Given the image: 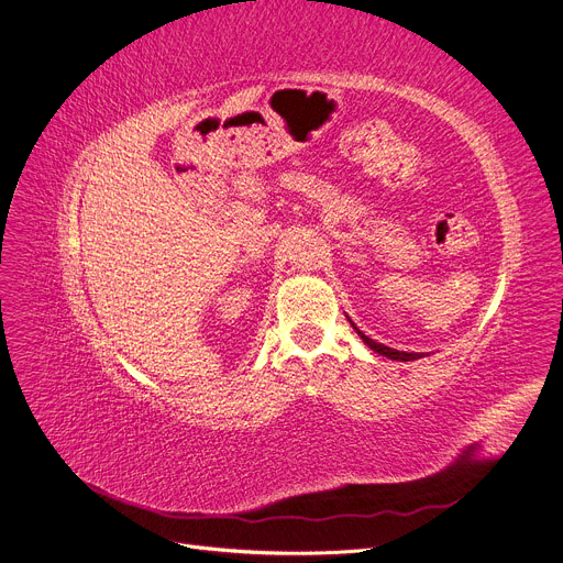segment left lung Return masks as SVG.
<instances>
[{
  "mask_svg": "<svg viewBox=\"0 0 563 563\" xmlns=\"http://www.w3.org/2000/svg\"><path fill=\"white\" fill-rule=\"evenodd\" d=\"M347 321H350V319H347ZM350 325L356 330V334H360V336L364 339V343H366L371 350L379 352L382 356H388V360H395V362H413V360H420V356H422V352H399V350H393V347H388V345H384V343H377V341L368 339L352 321H350Z\"/></svg>",
  "mask_w": 563,
  "mask_h": 563,
  "instance_id": "obj_1",
  "label": "left lung"
}]
</instances>
